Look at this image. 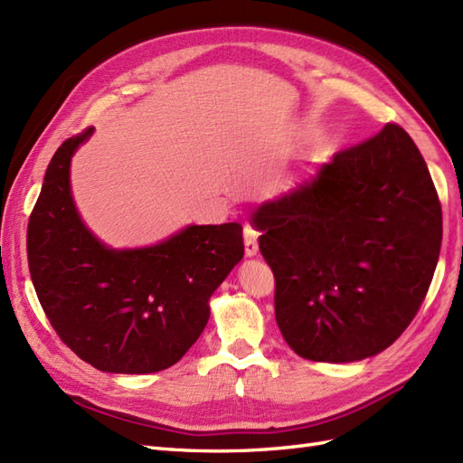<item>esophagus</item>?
Returning <instances> with one entry per match:
<instances>
[{
	"label": "esophagus",
	"instance_id": "1",
	"mask_svg": "<svg viewBox=\"0 0 463 463\" xmlns=\"http://www.w3.org/2000/svg\"><path fill=\"white\" fill-rule=\"evenodd\" d=\"M244 252L248 258H254L258 254V232L252 227L244 229Z\"/></svg>",
	"mask_w": 463,
	"mask_h": 463
}]
</instances>
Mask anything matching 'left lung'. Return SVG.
<instances>
[{"label":"left lung","mask_w":463,"mask_h":463,"mask_svg":"<svg viewBox=\"0 0 463 463\" xmlns=\"http://www.w3.org/2000/svg\"><path fill=\"white\" fill-rule=\"evenodd\" d=\"M276 276V321L305 360L370 358L402 335L430 288L442 209L422 154L399 125L254 211Z\"/></svg>","instance_id":"left-lung-1"}]
</instances>
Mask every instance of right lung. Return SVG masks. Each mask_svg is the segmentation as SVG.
<instances>
[{"mask_svg":"<svg viewBox=\"0 0 463 463\" xmlns=\"http://www.w3.org/2000/svg\"><path fill=\"white\" fill-rule=\"evenodd\" d=\"M93 128L46 168L27 231L31 279L64 345L109 373H154L182 360L209 321V299L244 256L239 222L189 224L158 244L117 250L76 209L70 162Z\"/></svg>","mask_w":463,"mask_h":463,"instance_id":"1","label":"right lung"}]
</instances>
